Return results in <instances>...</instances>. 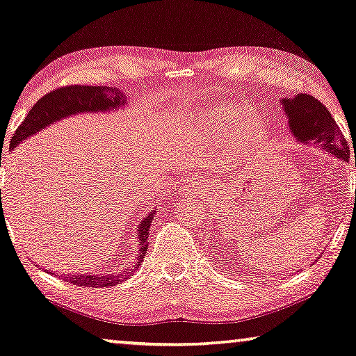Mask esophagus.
I'll use <instances>...</instances> for the list:
<instances>
[{
	"mask_svg": "<svg viewBox=\"0 0 356 356\" xmlns=\"http://www.w3.org/2000/svg\"><path fill=\"white\" fill-rule=\"evenodd\" d=\"M184 192L185 193H192V192H200V187H198V184H188V185H185L184 187Z\"/></svg>",
	"mask_w": 356,
	"mask_h": 356,
	"instance_id": "34e87169",
	"label": "esophagus"
}]
</instances>
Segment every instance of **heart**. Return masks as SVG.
Instances as JSON below:
<instances>
[{
  "label": "heart",
  "mask_w": 356,
  "mask_h": 356,
  "mask_svg": "<svg viewBox=\"0 0 356 356\" xmlns=\"http://www.w3.org/2000/svg\"><path fill=\"white\" fill-rule=\"evenodd\" d=\"M243 108L235 106V104H219L214 109L211 116H208L204 121V135H207L208 142L219 143L227 137L229 129L238 120L241 124L238 129L230 133V140H234L235 145H245L254 142V138H258L263 134L264 126L261 118L254 113L245 114L243 118Z\"/></svg>",
  "instance_id": "1"
}]
</instances>
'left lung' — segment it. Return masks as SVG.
Wrapping results in <instances>:
<instances>
[{
    "label": "left lung",
    "mask_w": 356,
    "mask_h": 356,
    "mask_svg": "<svg viewBox=\"0 0 356 356\" xmlns=\"http://www.w3.org/2000/svg\"><path fill=\"white\" fill-rule=\"evenodd\" d=\"M282 108L287 114L290 134L297 142L318 145L340 161H348L350 148L347 140L323 103L307 93H298L292 98H284Z\"/></svg>",
    "instance_id": "obj_1"
}]
</instances>
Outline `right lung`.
Segmentation results:
<instances>
[{
    "label": "right lung",
    "mask_w": 356,
    "mask_h": 356,
    "mask_svg": "<svg viewBox=\"0 0 356 356\" xmlns=\"http://www.w3.org/2000/svg\"><path fill=\"white\" fill-rule=\"evenodd\" d=\"M127 104V98L122 92L113 87H92V85H72V87H63L54 92L44 95L38 99L37 104L30 109L27 118L17 127L16 134L11 138V149L19 147L24 140H27L40 130L47 129L51 124L61 121V119L76 116L82 113H109L118 111ZM1 166V163H0ZM1 192V190H0ZM1 198V195H0ZM156 208H153L137 227V240H135V253L137 257L127 268H121L119 271L113 273H72L67 274L64 280L74 285H83V287H111L122 280H126L130 274L135 273L142 264L148 248L149 224H152ZM51 273L53 271H47Z\"/></svg>",
    "instance_id": "right-lung-1"
}]
</instances>
